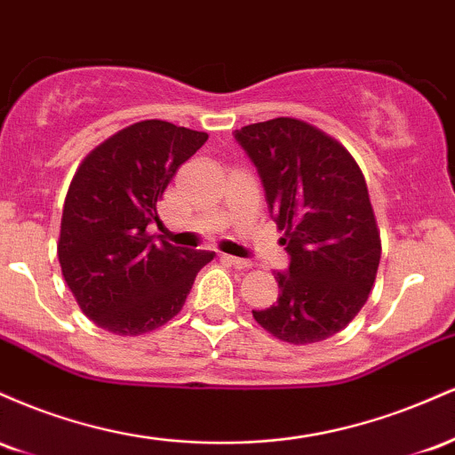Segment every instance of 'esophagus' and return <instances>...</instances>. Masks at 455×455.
<instances>
[{
  "instance_id": "obj_1",
  "label": "esophagus",
  "mask_w": 455,
  "mask_h": 455,
  "mask_svg": "<svg viewBox=\"0 0 455 455\" xmlns=\"http://www.w3.org/2000/svg\"><path fill=\"white\" fill-rule=\"evenodd\" d=\"M228 265H233L235 269H250L252 267V260H245V259H237V257H224Z\"/></svg>"
}]
</instances>
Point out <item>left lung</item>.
Wrapping results in <instances>:
<instances>
[{
    "mask_svg": "<svg viewBox=\"0 0 455 455\" xmlns=\"http://www.w3.org/2000/svg\"><path fill=\"white\" fill-rule=\"evenodd\" d=\"M235 139L257 166L291 257L278 301L252 310L265 331L315 344L357 316L377 280L380 233L359 164L340 140L295 117L243 126Z\"/></svg>",
    "mask_w": 455,
    "mask_h": 455,
    "instance_id": "obj_1",
    "label": "left lung"
}]
</instances>
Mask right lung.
Listing matches in <instances>:
<instances>
[{
	"mask_svg": "<svg viewBox=\"0 0 455 455\" xmlns=\"http://www.w3.org/2000/svg\"><path fill=\"white\" fill-rule=\"evenodd\" d=\"M207 132L145 119L102 140L78 164L61 213V274L83 315L117 336H140L186 304L207 250L154 242L158 201Z\"/></svg>",
	"mask_w": 455,
	"mask_h": 455,
	"instance_id": "1",
	"label": "right lung"
}]
</instances>
